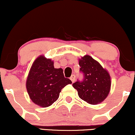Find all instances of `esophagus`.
I'll use <instances>...</instances> for the list:
<instances>
[{
  "label": "esophagus",
  "mask_w": 135,
  "mask_h": 135,
  "mask_svg": "<svg viewBox=\"0 0 135 135\" xmlns=\"http://www.w3.org/2000/svg\"><path fill=\"white\" fill-rule=\"evenodd\" d=\"M70 79H71V80L72 81V82H74L75 80V75L74 74H73L70 77Z\"/></svg>",
  "instance_id": "1"
}]
</instances>
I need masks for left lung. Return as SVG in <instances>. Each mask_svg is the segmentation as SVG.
Returning <instances> with one entry per match:
<instances>
[{
	"instance_id": "left-lung-1",
	"label": "left lung",
	"mask_w": 135,
	"mask_h": 135,
	"mask_svg": "<svg viewBox=\"0 0 135 135\" xmlns=\"http://www.w3.org/2000/svg\"><path fill=\"white\" fill-rule=\"evenodd\" d=\"M79 66L84 78L73 84L78 92L79 97L91 104L102 102L110 91L111 82L109 73L89 55H85L79 60Z\"/></svg>"
}]
</instances>
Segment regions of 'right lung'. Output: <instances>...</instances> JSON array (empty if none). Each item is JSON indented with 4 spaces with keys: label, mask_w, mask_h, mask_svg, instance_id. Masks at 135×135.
<instances>
[{
    "label": "right lung",
    "mask_w": 135,
    "mask_h": 135,
    "mask_svg": "<svg viewBox=\"0 0 135 135\" xmlns=\"http://www.w3.org/2000/svg\"><path fill=\"white\" fill-rule=\"evenodd\" d=\"M71 84V80L64 77L61 68L56 69L50 59L40 56L35 60L31 68L26 88L35 104L46 108L58 99L62 88Z\"/></svg>",
    "instance_id": "1"
}]
</instances>
